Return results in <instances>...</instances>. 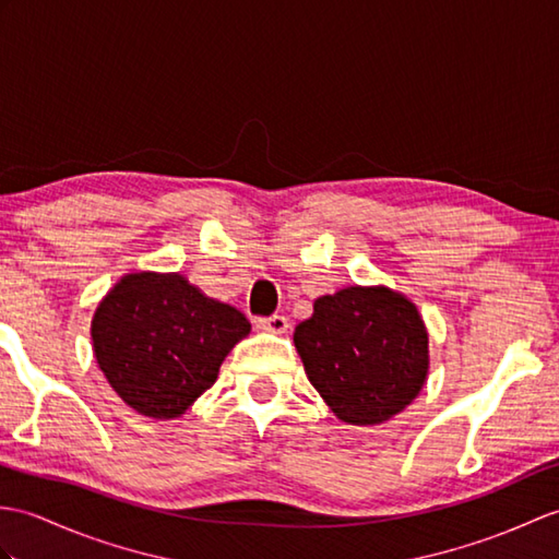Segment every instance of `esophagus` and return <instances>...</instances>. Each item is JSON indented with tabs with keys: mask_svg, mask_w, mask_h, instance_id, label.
I'll return each instance as SVG.
<instances>
[{
	"mask_svg": "<svg viewBox=\"0 0 559 559\" xmlns=\"http://www.w3.org/2000/svg\"><path fill=\"white\" fill-rule=\"evenodd\" d=\"M257 326L262 329V331H266V333H285L288 331V317H283V314H274V317H266V319H259L257 321Z\"/></svg>",
	"mask_w": 559,
	"mask_h": 559,
	"instance_id": "esophagus-1",
	"label": "esophagus"
}]
</instances>
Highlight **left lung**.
<instances>
[{
  "instance_id": "1",
  "label": "left lung",
  "mask_w": 559,
  "mask_h": 559,
  "mask_svg": "<svg viewBox=\"0 0 559 559\" xmlns=\"http://www.w3.org/2000/svg\"><path fill=\"white\" fill-rule=\"evenodd\" d=\"M293 341L309 383L345 424L393 419L426 383V323L407 295L385 285L319 297Z\"/></svg>"
}]
</instances>
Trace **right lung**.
Masks as SVG:
<instances>
[{
	"instance_id": "add662e5",
	"label": "right lung",
	"mask_w": 559,
	"mask_h": 559,
	"mask_svg": "<svg viewBox=\"0 0 559 559\" xmlns=\"http://www.w3.org/2000/svg\"><path fill=\"white\" fill-rule=\"evenodd\" d=\"M242 311L180 274L133 271L95 309L90 335L104 379L150 419H178L218 379L226 355L250 333Z\"/></svg>"
}]
</instances>
